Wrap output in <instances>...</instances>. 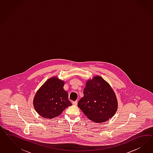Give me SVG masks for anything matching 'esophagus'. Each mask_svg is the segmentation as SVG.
Instances as JSON below:
<instances>
[{
	"mask_svg": "<svg viewBox=\"0 0 153 153\" xmlns=\"http://www.w3.org/2000/svg\"><path fill=\"white\" fill-rule=\"evenodd\" d=\"M72 104H73V105L76 106L77 105V101H74V102H72Z\"/></svg>",
	"mask_w": 153,
	"mask_h": 153,
	"instance_id": "34e87169",
	"label": "esophagus"
}]
</instances>
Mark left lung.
<instances>
[{"mask_svg": "<svg viewBox=\"0 0 153 153\" xmlns=\"http://www.w3.org/2000/svg\"><path fill=\"white\" fill-rule=\"evenodd\" d=\"M77 105L89 120L95 123H102L115 114L118 101L111 85L97 75L87 80L83 97Z\"/></svg>", "mask_w": 153, "mask_h": 153, "instance_id": "obj_1", "label": "left lung"}]
</instances>
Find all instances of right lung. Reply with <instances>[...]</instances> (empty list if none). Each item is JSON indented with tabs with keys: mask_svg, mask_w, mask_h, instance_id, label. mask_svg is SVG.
Wrapping results in <instances>:
<instances>
[{
	"mask_svg": "<svg viewBox=\"0 0 153 153\" xmlns=\"http://www.w3.org/2000/svg\"><path fill=\"white\" fill-rule=\"evenodd\" d=\"M65 81L52 77L39 88L33 97V104L37 113L46 119L59 116L65 109L72 105L67 91L64 90Z\"/></svg>",
	"mask_w": 153,
	"mask_h": 153,
	"instance_id": "right-lung-1",
	"label": "right lung"
}]
</instances>
